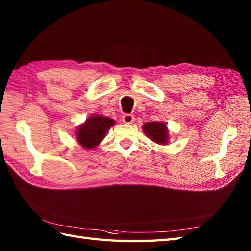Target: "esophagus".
<instances>
[{
    "label": "esophagus",
    "mask_w": 251,
    "mask_h": 251,
    "mask_svg": "<svg viewBox=\"0 0 251 251\" xmlns=\"http://www.w3.org/2000/svg\"><path fill=\"white\" fill-rule=\"evenodd\" d=\"M122 120H123V122L126 123V124H132V123H134V121H135V116L132 114L126 113V114L123 115Z\"/></svg>",
    "instance_id": "esophagus-1"
}]
</instances>
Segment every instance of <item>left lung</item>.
I'll return each mask as SVG.
<instances>
[{"mask_svg": "<svg viewBox=\"0 0 251 251\" xmlns=\"http://www.w3.org/2000/svg\"><path fill=\"white\" fill-rule=\"evenodd\" d=\"M143 131L147 136L156 143H166L168 139L167 127L162 122L146 123L143 125Z\"/></svg>", "mask_w": 251, "mask_h": 251, "instance_id": "8db88e82", "label": "left lung"}]
</instances>
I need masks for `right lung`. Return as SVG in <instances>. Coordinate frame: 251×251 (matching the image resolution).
Segmentation results:
<instances>
[{
    "label": "right lung",
    "mask_w": 251,
    "mask_h": 251,
    "mask_svg": "<svg viewBox=\"0 0 251 251\" xmlns=\"http://www.w3.org/2000/svg\"><path fill=\"white\" fill-rule=\"evenodd\" d=\"M113 124L114 121L109 117L99 115L90 116L85 124L78 127L76 139L84 148H95L105 137V134Z\"/></svg>",
    "instance_id": "obj_1"
}]
</instances>
